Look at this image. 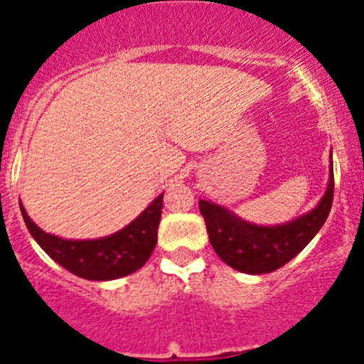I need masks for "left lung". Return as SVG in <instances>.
<instances>
[{
	"instance_id": "1",
	"label": "left lung",
	"mask_w": 364,
	"mask_h": 364,
	"mask_svg": "<svg viewBox=\"0 0 364 364\" xmlns=\"http://www.w3.org/2000/svg\"><path fill=\"white\" fill-rule=\"evenodd\" d=\"M333 200V162L330 154L328 186L314 210L284 224L262 226L244 220L237 213L211 200H200L198 208L205 220L211 246L228 266L237 272L260 275L290 262L310 244L326 222Z\"/></svg>"
}]
</instances>
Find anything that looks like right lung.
I'll use <instances>...</instances> for the list:
<instances>
[{"label": "right lung", "instance_id": "obj_1", "mask_svg": "<svg viewBox=\"0 0 364 364\" xmlns=\"http://www.w3.org/2000/svg\"><path fill=\"white\" fill-rule=\"evenodd\" d=\"M164 193L154 198L133 222L117 233L100 239H62L32 222L23 204L19 210L32 239L54 262L87 281H114L142 268L153 253L162 217Z\"/></svg>", "mask_w": 364, "mask_h": 364}]
</instances>
